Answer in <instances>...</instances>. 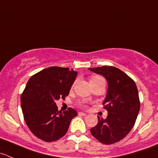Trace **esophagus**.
Wrapping results in <instances>:
<instances>
[{
	"label": "esophagus",
	"instance_id": "34e87169",
	"mask_svg": "<svg viewBox=\"0 0 158 158\" xmlns=\"http://www.w3.org/2000/svg\"><path fill=\"white\" fill-rule=\"evenodd\" d=\"M79 115H81V116H86V113H82V112H79Z\"/></svg>",
	"mask_w": 158,
	"mask_h": 158
}]
</instances>
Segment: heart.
Segmentation results:
<instances>
[{
  "mask_svg": "<svg viewBox=\"0 0 158 158\" xmlns=\"http://www.w3.org/2000/svg\"><path fill=\"white\" fill-rule=\"evenodd\" d=\"M101 76H93L90 78V80H94V79H101ZM80 106H84V105L82 103H80Z\"/></svg>",
  "mask_w": 158,
  "mask_h": 158,
  "instance_id": "b5f03b06",
  "label": "heart"
}]
</instances>
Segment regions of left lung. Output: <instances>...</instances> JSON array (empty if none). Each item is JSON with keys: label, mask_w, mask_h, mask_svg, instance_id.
Returning <instances> with one entry per match:
<instances>
[{"label": "left lung", "mask_w": 158, "mask_h": 158, "mask_svg": "<svg viewBox=\"0 0 158 158\" xmlns=\"http://www.w3.org/2000/svg\"><path fill=\"white\" fill-rule=\"evenodd\" d=\"M102 75L108 83L102 105L108 111L106 119L98 116V123L90 129L92 135L104 144H112L124 138L134 126L140 110V99L135 82L113 66L89 68Z\"/></svg>", "instance_id": "1"}]
</instances>
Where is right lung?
<instances>
[{
    "instance_id": "add662e5",
    "label": "right lung",
    "mask_w": 158,
    "mask_h": 158,
    "mask_svg": "<svg viewBox=\"0 0 158 158\" xmlns=\"http://www.w3.org/2000/svg\"><path fill=\"white\" fill-rule=\"evenodd\" d=\"M76 76L73 69L53 66L29 79L21 96V109L24 121L35 137L52 142L66 134L77 112L69 108L62 113L56 101L68 96Z\"/></svg>"
}]
</instances>
